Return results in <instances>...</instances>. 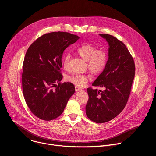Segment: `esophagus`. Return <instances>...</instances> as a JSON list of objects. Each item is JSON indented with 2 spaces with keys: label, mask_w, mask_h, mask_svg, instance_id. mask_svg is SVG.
<instances>
[{
  "label": "esophagus",
  "mask_w": 156,
  "mask_h": 156,
  "mask_svg": "<svg viewBox=\"0 0 156 156\" xmlns=\"http://www.w3.org/2000/svg\"><path fill=\"white\" fill-rule=\"evenodd\" d=\"M81 88H80V87L76 86H75V91H76V92L80 91H81Z\"/></svg>",
  "instance_id": "obj_1"
}]
</instances>
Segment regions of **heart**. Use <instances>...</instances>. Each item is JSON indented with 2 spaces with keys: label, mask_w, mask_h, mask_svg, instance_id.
I'll list each match as a JSON object with an SVG mask.
<instances>
[{
  "label": "heart",
  "mask_w": 156,
  "mask_h": 156,
  "mask_svg": "<svg viewBox=\"0 0 156 156\" xmlns=\"http://www.w3.org/2000/svg\"><path fill=\"white\" fill-rule=\"evenodd\" d=\"M78 55L85 61H87V67L93 73H99L105 69L108 60V55L106 51L98 48L91 44H84L77 49ZM70 54H66L62 60L63 68L68 70ZM68 81L75 84L77 86H84L88 81L89 77L87 75L75 74L67 76L66 78Z\"/></svg>",
  "instance_id": "b5f03b06"
}]
</instances>
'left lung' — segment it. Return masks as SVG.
Returning <instances> with one entry per match:
<instances>
[{"instance_id": "8db88e82", "label": "left lung", "mask_w": 156, "mask_h": 156, "mask_svg": "<svg viewBox=\"0 0 156 156\" xmlns=\"http://www.w3.org/2000/svg\"><path fill=\"white\" fill-rule=\"evenodd\" d=\"M99 36L108 42V58L105 69L92 85L104 87L105 90L87 88L86 105L87 117L98 123L112 120L123 110L135 74L134 60L125 44L112 35Z\"/></svg>"}]
</instances>
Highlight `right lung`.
Returning a JSON list of instances; mask_svg holds the SVG:
<instances>
[{
    "label": "right lung",
    "mask_w": 156,
    "mask_h": 156,
    "mask_svg": "<svg viewBox=\"0 0 156 156\" xmlns=\"http://www.w3.org/2000/svg\"><path fill=\"white\" fill-rule=\"evenodd\" d=\"M79 38L66 32L47 33L37 39L26 53L23 93L31 112L41 120L49 121L59 117L75 92L72 83H60V69L64 51Z\"/></svg>",
    "instance_id": "1"
}]
</instances>
